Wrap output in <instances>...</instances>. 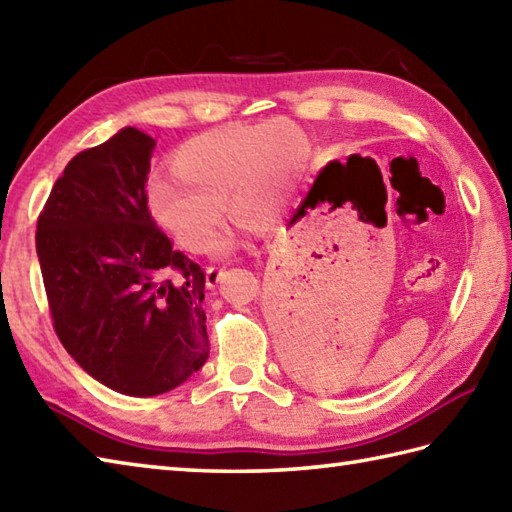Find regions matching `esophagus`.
Returning a JSON list of instances; mask_svg holds the SVG:
<instances>
[{
    "label": "esophagus",
    "instance_id": "34e87169",
    "mask_svg": "<svg viewBox=\"0 0 512 512\" xmlns=\"http://www.w3.org/2000/svg\"><path fill=\"white\" fill-rule=\"evenodd\" d=\"M222 277H224V268H222V266H210V268L206 270V284H208L210 288L222 282Z\"/></svg>",
    "mask_w": 512,
    "mask_h": 512
}]
</instances>
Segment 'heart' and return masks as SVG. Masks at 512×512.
Returning a JSON list of instances; mask_svg holds the SVG:
<instances>
[{
	"mask_svg": "<svg viewBox=\"0 0 512 512\" xmlns=\"http://www.w3.org/2000/svg\"><path fill=\"white\" fill-rule=\"evenodd\" d=\"M308 153L306 135L290 122L210 130L175 150V173L150 179L146 202L179 244L204 253L224 224L226 199L237 215H275Z\"/></svg>",
	"mask_w": 512,
	"mask_h": 512,
	"instance_id": "1",
	"label": "heart"
}]
</instances>
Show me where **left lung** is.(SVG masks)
Wrapping results in <instances>:
<instances>
[{
	"mask_svg": "<svg viewBox=\"0 0 512 512\" xmlns=\"http://www.w3.org/2000/svg\"><path fill=\"white\" fill-rule=\"evenodd\" d=\"M310 202H313V193H310V197H308V202L306 204H310ZM297 350V348H295Z\"/></svg>",
	"mask_w": 512,
	"mask_h": 512,
	"instance_id": "obj_1",
	"label": "left lung"
}]
</instances>
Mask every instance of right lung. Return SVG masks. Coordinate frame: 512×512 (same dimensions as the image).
Segmentation results:
<instances>
[{
	"instance_id": "obj_1",
	"label": "right lung",
	"mask_w": 512,
	"mask_h": 512,
	"mask_svg": "<svg viewBox=\"0 0 512 512\" xmlns=\"http://www.w3.org/2000/svg\"><path fill=\"white\" fill-rule=\"evenodd\" d=\"M155 139L126 126L82 150L37 219L53 326L99 384L153 397L208 359L206 273L173 248L146 202Z\"/></svg>"
}]
</instances>
